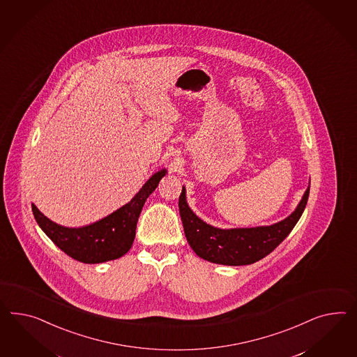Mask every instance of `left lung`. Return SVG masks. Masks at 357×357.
<instances>
[{
  "mask_svg": "<svg viewBox=\"0 0 357 357\" xmlns=\"http://www.w3.org/2000/svg\"><path fill=\"white\" fill-rule=\"evenodd\" d=\"M309 185L296 209L287 218L270 226L239 229H218L199 218L187 204L183 185L179 196V213L187 241L199 257L213 264L241 266L261 260L287 238L299 221L308 202Z\"/></svg>",
  "mask_w": 357,
  "mask_h": 357,
  "instance_id": "obj_1",
  "label": "left lung"
}]
</instances>
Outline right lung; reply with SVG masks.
Here are the masks:
<instances>
[{"label": "right lung", "mask_w": 357, "mask_h": 357, "mask_svg": "<svg viewBox=\"0 0 357 357\" xmlns=\"http://www.w3.org/2000/svg\"><path fill=\"white\" fill-rule=\"evenodd\" d=\"M166 169L154 173L130 203L116 209L105 218L83 227H65L50 221L32 204L33 217L41 230L48 235L61 251L71 259L84 264H101L122 257L135 239L136 223L146 199L153 192Z\"/></svg>", "instance_id": "1"}]
</instances>
